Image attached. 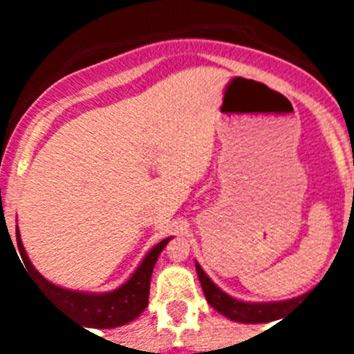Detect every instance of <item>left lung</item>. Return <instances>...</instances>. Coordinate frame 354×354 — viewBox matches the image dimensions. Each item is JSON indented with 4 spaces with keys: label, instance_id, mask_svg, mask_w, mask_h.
<instances>
[{
    "label": "left lung",
    "instance_id": "1",
    "mask_svg": "<svg viewBox=\"0 0 354 354\" xmlns=\"http://www.w3.org/2000/svg\"><path fill=\"white\" fill-rule=\"evenodd\" d=\"M196 273H198V280L204 289L205 299L214 310L220 312L221 315L228 317L230 321L236 323H245V324H257V323H270V321H277L282 315L292 308V305L305 298L306 294L298 296L292 299H283V301H264V303H250V301H241V299L228 296L227 292L220 289L212 282L211 278L205 274V271L200 268L198 262H195Z\"/></svg>",
    "mask_w": 354,
    "mask_h": 354
}]
</instances>
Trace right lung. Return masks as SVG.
<instances>
[{"label":"right lung","mask_w":354,"mask_h":354,"mask_svg":"<svg viewBox=\"0 0 354 354\" xmlns=\"http://www.w3.org/2000/svg\"><path fill=\"white\" fill-rule=\"evenodd\" d=\"M15 237H17L21 257L24 259L23 262L26 266L28 273L33 278V282H37L40 290L48 294L49 298H53L58 305L64 306L67 314H71L80 323L90 328L124 326V324L131 323L133 319H136L145 310L147 305H149L152 270H154L159 253L162 252V248L171 239V237H167L161 243H158L154 248H150L142 264L131 274L129 280L126 283H122L118 289L109 290V292H80V290L64 289V287H58L49 282V280H46L28 259L19 228H15Z\"/></svg>","instance_id":"add662e5"}]
</instances>
